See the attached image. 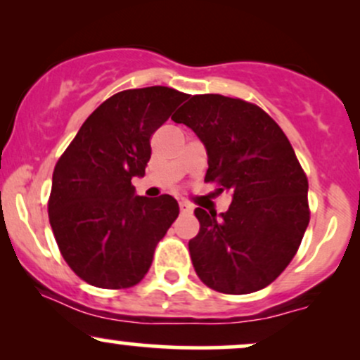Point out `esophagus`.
Segmentation results:
<instances>
[{"label":"esophagus","mask_w":360,"mask_h":360,"mask_svg":"<svg viewBox=\"0 0 360 360\" xmlns=\"http://www.w3.org/2000/svg\"><path fill=\"white\" fill-rule=\"evenodd\" d=\"M179 208H181V212H183V213H191L194 210L193 205L188 203V201H184V200L179 201Z\"/></svg>","instance_id":"34e87169"}]
</instances>
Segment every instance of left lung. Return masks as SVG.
<instances>
[{
  "mask_svg": "<svg viewBox=\"0 0 360 360\" xmlns=\"http://www.w3.org/2000/svg\"><path fill=\"white\" fill-rule=\"evenodd\" d=\"M172 120L205 146V181L233 194L225 213L194 210L200 232L189 254L198 278L226 295L269 286L309 223L308 179L288 137L259 106L221 94H196Z\"/></svg>",
  "mask_w": 360,
  "mask_h": 360,
  "instance_id": "left-lung-1",
  "label": "left lung"
}]
</instances>
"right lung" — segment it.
Segmentation results:
<instances>
[{
    "mask_svg": "<svg viewBox=\"0 0 360 360\" xmlns=\"http://www.w3.org/2000/svg\"><path fill=\"white\" fill-rule=\"evenodd\" d=\"M188 98L166 86L113 94L56 164L49 220L62 257L86 283L122 289L147 274L179 205L169 194L139 196L131 177L146 176L152 134Z\"/></svg>",
    "mask_w": 360,
    "mask_h": 360,
    "instance_id": "right-lung-1",
    "label": "right lung"
}]
</instances>
